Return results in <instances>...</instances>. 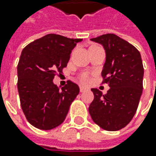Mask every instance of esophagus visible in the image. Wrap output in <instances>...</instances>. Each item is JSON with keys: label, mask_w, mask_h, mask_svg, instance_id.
Masks as SVG:
<instances>
[{"label": "esophagus", "mask_w": 156, "mask_h": 156, "mask_svg": "<svg viewBox=\"0 0 156 156\" xmlns=\"http://www.w3.org/2000/svg\"><path fill=\"white\" fill-rule=\"evenodd\" d=\"M85 90H87V87H83V86L80 87V91H81V92H84Z\"/></svg>", "instance_id": "obj_1"}]
</instances>
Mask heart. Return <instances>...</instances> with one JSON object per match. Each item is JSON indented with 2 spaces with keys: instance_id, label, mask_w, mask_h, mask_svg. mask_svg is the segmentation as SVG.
Listing matches in <instances>:
<instances>
[{
  "instance_id": "obj_1",
  "label": "heart",
  "mask_w": 156,
  "mask_h": 156,
  "mask_svg": "<svg viewBox=\"0 0 156 156\" xmlns=\"http://www.w3.org/2000/svg\"><path fill=\"white\" fill-rule=\"evenodd\" d=\"M78 79L81 83H88L89 81H91V75L87 72H82L79 75Z\"/></svg>"
}]
</instances>
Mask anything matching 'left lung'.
Segmentation results:
<instances>
[{"mask_svg":"<svg viewBox=\"0 0 156 156\" xmlns=\"http://www.w3.org/2000/svg\"><path fill=\"white\" fill-rule=\"evenodd\" d=\"M91 41L103 46L106 62L102 83L109 89L103 94L92 88L94 100L88 111L94 122L108 131L126 127L137 110L143 88L144 69L140 52L115 34H106Z\"/></svg>","mask_w":156,"mask_h":156,"instance_id":"8db88e82","label":"left lung"}]
</instances>
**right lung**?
Returning <instances> with one entry per match:
<instances>
[{"label":"right lung","mask_w":156,"mask_h":156,"mask_svg":"<svg viewBox=\"0 0 156 156\" xmlns=\"http://www.w3.org/2000/svg\"><path fill=\"white\" fill-rule=\"evenodd\" d=\"M81 41L48 34L23 48L17 66V87L22 111L34 127L49 130L64 122L80 88L68 81L61 89L53 80L67 67L71 52Z\"/></svg>","instance_id":"add662e5"}]
</instances>
